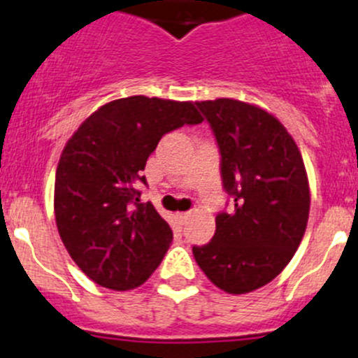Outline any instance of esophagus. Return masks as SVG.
I'll return each mask as SVG.
<instances>
[{
  "label": "esophagus",
  "instance_id": "1",
  "mask_svg": "<svg viewBox=\"0 0 358 358\" xmlns=\"http://www.w3.org/2000/svg\"><path fill=\"white\" fill-rule=\"evenodd\" d=\"M189 216H190V211H185V213H178V218H180V222H182V223H185L187 220H189Z\"/></svg>",
  "mask_w": 358,
  "mask_h": 358
}]
</instances>
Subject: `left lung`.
<instances>
[{
    "label": "left lung",
    "mask_w": 358,
    "mask_h": 358,
    "mask_svg": "<svg viewBox=\"0 0 358 358\" xmlns=\"http://www.w3.org/2000/svg\"><path fill=\"white\" fill-rule=\"evenodd\" d=\"M220 150L223 190L232 211L216 215V232L194 246L215 286L244 294L275 279L305 234L310 190L305 164L282 124L259 107L232 99L197 102Z\"/></svg>",
    "instance_id": "8db88e82"
}]
</instances>
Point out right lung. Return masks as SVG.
I'll list each match as a JSON object with an SVG mask.
<instances>
[{
	"label": "right lung",
	"mask_w": 358,
	"mask_h": 358,
	"mask_svg": "<svg viewBox=\"0 0 358 358\" xmlns=\"http://www.w3.org/2000/svg\"><path fill=\"white\" fill-rule=\"evenodd\" d=\"M190 102L128 96L93 112L69 140L55 176V220L76 265L114 291L145 282L173 232L150 202L145 162L166 133L199 124Z\"/></svg>",
	"instance_id": "1"
}]
</instances>
